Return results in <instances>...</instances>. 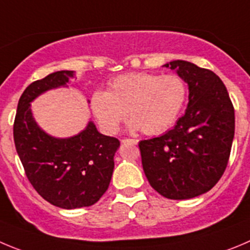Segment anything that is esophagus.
Here are the masks:
<instances>
[{
  "instance_id": "1",
  "label": "esophagus",
  "mask_w": 250,
  "mask_h": 250,
  "mask_svg": "<svg viewBox=\"0 0 250 250\" xmlns=\"http://www.w3.org/2000/svg\"><path fill=\"white\" fill-rule=\"evenodd\" d=\"M122 143H133V144H138V139H122Z\"/></svg>"
}]
</instances>
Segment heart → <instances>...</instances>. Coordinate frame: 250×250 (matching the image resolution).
I'll use <instances>...</instances> for the list:
<instances>
[{
    "mask_svg": "<svg viewBox=\"0 0 250 250\" xmlns=\"http://www.w3.org/2000/svg\"><path fill=\"white\" fill-rule=\"evenodd\" d=\"M186 83L179 75L130 72L109 83L108 91L97 90L91 96V109L102 130L117 133L127 117L132 130L143 129L155 136L169 129L186 101Z\"/></svg>",
    "mask_w": 250,
    "mask_h": 250,
    "instance_id": "heart-1",
    "label": "heart"
}]
</instances>
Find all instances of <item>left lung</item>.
<instances>
[{"instance_id": "1", "label": "left lung", "mask_w": 250, "mask_h": 250, "mask_svg": "<svg viewBox=\"0 0 250 250\" xmlns=\"http://www.w3.org/2000/svg\"><path fill=\"white\" fill-rule=\"evenodd\" d=\"M188 83L185 114L172 129L139 142L149 184L170 200H188L211 190L227 167L234 138V108L213 71L185 60L163 65Z\"/></svg>"}]
</instances>
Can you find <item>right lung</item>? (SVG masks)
<instances>
[{
	"label": "right lung",
	"instance_id": "add662e5",
	"mask_svg": "<svg viewBox=\"0 0 250 250\" xmlns=\"http://www.w3.org/2000/svg\"><path fill=\"white\" fill-rule=\"evenodd\" d=\"M75 71L62 70L30 83L17 106L13 138L28 180L37 192L65 209L96 204L108 188L120 141L104 136L92 121L80 133L57 138L42 129L30 104L49 90L67 87ZM88 102V101H87Z\"/></svg>",
	"mask_w": 250,
	"mask_h": 250
}]
</instances>
